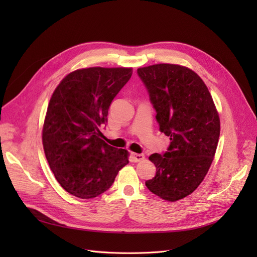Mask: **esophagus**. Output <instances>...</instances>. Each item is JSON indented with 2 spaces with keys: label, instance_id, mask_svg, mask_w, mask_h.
I'll list each match as a JSON object with an SVG mask.
<instances>
[{
  "label": "esophagus",
  "instance_id": "esophagus-1",
  "mask_svg": "<svg viewBox=\"0 0 257 257\" xmlns=\"http://www.w3.org/2000/svg\"><path fill=\"white\" fill-rule=\"evenodd\" d=\"M145 160V154L142 153H132V161L137 163V162H142Z\"/></svg>",
  "mask_w": 257,
  "mask_h": 257
}]
</instances>
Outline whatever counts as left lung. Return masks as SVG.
<instances>
[{
  "label": "left lung",
  "instance_id": "8db88e82",
  "mask_svg": "<svg viewBox=\"0 0 257 257\" xmlns=\"http://www.w3.org/2000/svg\"><path fill=\"white\" fill-rule=\"evenodd\" d=\"M157 112L160 132L170 144L149 160L157 167L146 186L161 198L177 201L190 195L204 180L220 137V118L211 94L192 69L155 64L137 69Z\"/></svg>",
  "mask_w": 257,
  "mask_h": 257
}]
</instances>
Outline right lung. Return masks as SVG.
Instances as JSON below:
<instances>
[{
    "label": "right lung",
    "mask_w": 257,
    "mask_h": 257,
    "mask_svg": "<svg viewBox=\"0 0 257 257\" xmlns=\"http://www.w3.org/2000/svg\"><path fill=\"white\" fill-rule=\"evenodd\" d=\"M132 74L133 69L124 67L78 69L60 82L50 98L43 127L46 159L62 188L76 197L103 194L128 164L127 151L107 145L99 127Z\"/></svg>",
    "instance_id": "right-lung-1"
}]
</instances>
